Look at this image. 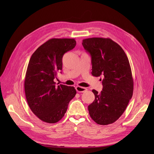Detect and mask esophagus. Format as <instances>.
<instances>
[{"label":"esophagus","instance_id":"esophagus-1","mask_svg":"<svg viewBox=\"0 0 154 154\" xmlns=\"http://www.w3.org/2000/svg\"><path fill=\"white\" fill-rule=\"evenodd\" d=\"M76 90L78 92H84L87 91V89L85 87H80V86H76Z\"/></svg>","mask_w":154,"mask_h":154}]
</instances>
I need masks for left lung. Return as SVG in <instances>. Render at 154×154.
Instances as JSON below:
<instances>
[{"mask_svg": "<svg viewBox=\"0 0 154 154\" xmlns=\"http://www.w3.org/2000/svg\"><path fill=\"white\" fill-rule=\"evenodd\" d=\"M82 45L91 56L92 75L103 77L102 91L92 90L95 99L88 106V112L97 124H112L123 114L132 97L134 81L128 59L110 38H86Z\"/></svg>", "mask_w": 154, "mask_h": 154, "instance_id": "left-lung-1", "label": "left lung"}]
</instances>
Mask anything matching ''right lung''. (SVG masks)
Wrapping results in <instances>:
<instances>
[{"instance_id":"1","label":"right lung","mask_w":154,"mask_h":154,"mask_svg":"<svg viewBox=\"0 0 154 154\" xmlns=\"http://www.w3.org/2000/svg\"><path fill=\"white\" fill-rule=\"evenodd\" d=\"M76 44L74 38H51L32 54L24 80L30 109L40 120L55 123L63 117L76 94L74 87L57 86L54 79L62 69V58Z\"/></svg>"}]
</instances>
